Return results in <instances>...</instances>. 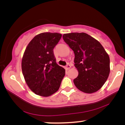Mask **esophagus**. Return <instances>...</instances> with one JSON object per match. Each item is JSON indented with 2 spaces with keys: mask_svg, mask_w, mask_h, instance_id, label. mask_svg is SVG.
I'll return each mask as SVG.
<instances>
[{
  "mask_svg": "<svg viewBox=\"0 0 125 125\" xmlns=\"http://www.w3.org/2000/svg\"><path fill=\"white\" fill-rule=\"evenodd\" d=\"M65 68H66V69H67V70H69V69H70V68H71V66L70 65L68 64V65H67L66 66V67H65Z\"/></svg>",
  "mask_w": 125,
  "mask_h": 125,
  "instance_id": "1",
  "label": "esophagus"
}]
</instances>
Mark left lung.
I'll use <instances>...</instances> for the list:
<instances>
[{
    "mask_svg": "<svg viewBox=\"0 0 125 125\" xmlns=\"http://www.w3.org/2000/svg\"><path fill=\"white\" fill-rule=\"evenodd\" d=\"M64 42L74 53V66L78 75L73 82L85 93H93L102 88L110 73V58L100 42L87 33H65Z\"/></svg>",
    "mask_w": 125,
    "mask_h": 125,
    "instance_id": "left-lung-1",
    "label": "left lung"
}]
</instances>
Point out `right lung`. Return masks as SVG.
Segmentation results:
<instances>
[{
    "label": "right lung",
    "instance_id": "add662e5",
    "mask_svg": "<svg viewBox=\"0 0 125 125\" xmlns=\"http://www.w3.org/2000/svg\"><path fill=\"white\" fill-rule=\"evenodd\" d=\"M61 36L59 33H40L25 49L21 61L22 72L27 85L36 94L50 96L60 86L65 70L56 63L53 48Z\"/></svg>",
    "mask_w": 125,
    "mask_h": 125
}]
</instances>
